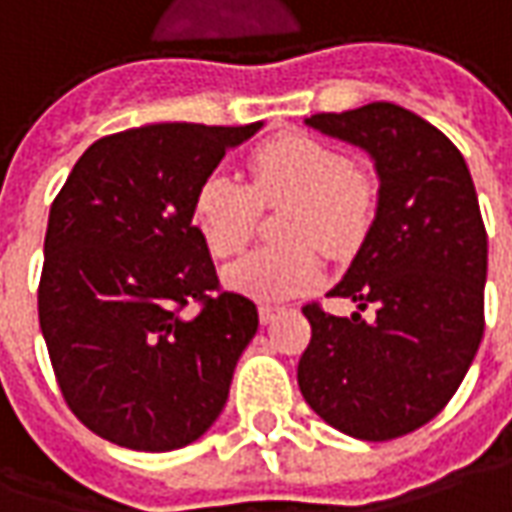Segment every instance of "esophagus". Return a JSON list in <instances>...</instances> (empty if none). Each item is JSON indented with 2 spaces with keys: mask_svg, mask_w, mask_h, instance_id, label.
I'll use <instances>...</instances> for the list:
<instances>
[{
  "mask_svg": "<svg viewBox=\"0 0 512 512\" xmlns=\"http://www.w3.org/2000/svg\"><path fill=\"white\" fill-rule=\"evenodd\" d=\"M280 314H285L283 305H269V302L260 305V322H263V325H271Z\"/></svg>",
  "mask_w": 512,
  "mask_h": 512,
  "instance_id": "34e87169",
  "label": "esophagus"
}]
</instances>
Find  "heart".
Instances as JSON below:
<instances>
[{
    "label": "heart",
    "mask_w": 512,
    "mask_h": 512,
    "mask_svg": "<svg viewBox=\"0 0 512 512\" xmlns=\"http://www.w3.org/2000/svg\"><path fill=\"white\" fill-rule=\"evenodd\" d=\"M249 184L215 170L198 182L190 215L215 257H232L255 235L260 207L288 201L280 215L285 243L263 246L235 266L227 280L257 300H285L322 280L325 257L353 252L373 227L378 187L342 148L311 134H283L249 156Z\"/></svg>",
    "instance_id": "b5f03b06"
}]
</instances>
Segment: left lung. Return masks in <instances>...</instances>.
Returning <instances> with one entry per match:
<instances>
[{
  "mask_svg": "<svg viewBox=\"0 0 512 512\" xmlns=\"http://www.w3.org/2000/svg\"><path fill=\"white\" fill-rule=\"evenodd\" d=\"M305 123L364 148L381 190L373 227L330 291L375 319L308 302L300 392L333 429L395 440L446 409L485 333L488 232L474 182L457 145L395 103Z\"/></svg>",
  "mask_w": 512,
  "mask_h": 512,
  "instance_id": "8db88e82",
  "label": "left lung"
}]
</instances>
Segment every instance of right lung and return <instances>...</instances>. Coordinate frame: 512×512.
Masks as SVG:
<instances>
[{
	"instance_id": "1",
	"label": "right lung",
	"mask_w": 512,
	"mask_h": 512,
	"mask_svg": "<svg viewBox=\"0 0 512 512\" xmlns=\"http://www.w3.org/2000/svg\"><path fill=\"white\" fill-rule=\"evenodd\" d=\"M252 125L156 123L100 137L55 196L38 322L66 406L134 451L190 446L257 333L193 227V193Z\"/></svg>"
}]
</instances>
